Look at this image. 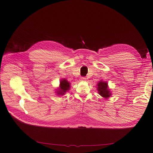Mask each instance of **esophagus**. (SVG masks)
Listing matches in <instances>:
<instances>
[{"label":"esophagus","instance_id":"1","mask_svg":"<svg viewBox=\"0 0 153 153\" xmlns=\"http://www.w3.org/2000/svg\"><path fill=\"white\" fill-rule=\"evenodd\" d=\"M86 80V78L85 77H80V80L82 81H85Z\"/></svg>","mask_w":153,"mask_h":153}]
</instances>
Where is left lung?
Returning a JSON list of instances; mask_svg holds the SVG:
<instances>
[{"label": "left lung", "instance_id": "obj_1", "mask_svg": "<svg viewBox=\"0 0 153 153\" xmlns=\"http://www.w3.org/2000/svg\"><path fill=\"white\" fill-rule=\"evenodd\" d=\"M97 90L99 94L103 97L107 98L111 95L110 91L108 89V84L104 82H100L97 84Z\"/></svg>", "mask_w": 153, "mask_h": 153}]
</instances>
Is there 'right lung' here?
Segmentation results:
<instances>
[{
	"label": "right lung",
	"instance_id": "1",
	"mask_svg": "<svg viewBox=\"0 0 153 153\" xmlns=\"http://www.w3.org/2000/svg\"><path fill=\"white\" fill-rule=\"evenodd\" d=\"M70 86V83L67 80L63 79L60 82V90L57 91V93H58L57 94L59 95H63L67 91L69 90Z\"/></svg>",
	"mask_w": 153,
	"mask_h": 153
}]
</instances>
